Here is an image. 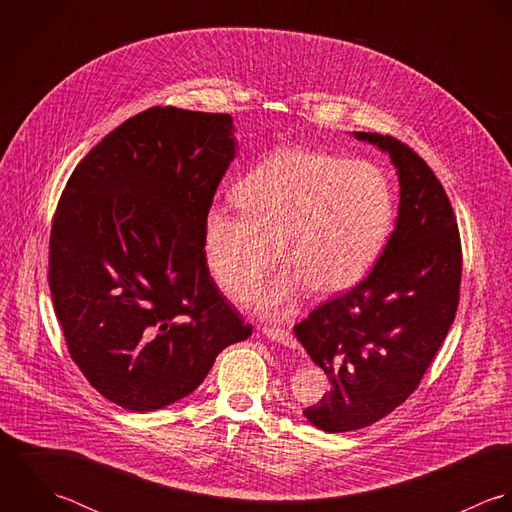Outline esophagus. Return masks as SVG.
Masks as SVG:
<instances>
[{"instance_id":"1","label":"esophagus","mask_w":512,"mask_h":512,"mask_svg":"<svg viewBox=\"0 0 512 512\" xmlns=\"http://www.w3.org/2000/svg\"><path fill=\"white\" fill-rule=\"evenodd\" d=\"M263 332H265V336H267L269 340H273V342H279V344L289 346V348H297V340H295V336H293L289 330H285V328L269 326V328H265Z\"/></svg>"}]
</instances>
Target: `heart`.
<instances>
[{
	"label": "heart",
	"mask_w": 512,
	"mask_h": 512,
	"mask_svg": "<svg viewBox=\"0 0 512 512\" xmlns=\"http://www.w3.org/2000/svg\"><path fill=\"white\" fill-rule=\"evenodd\" d=\"M237 200L243 211L207 209L205 257L217 285L241 295L273 271L281 249L285 271L247 297L263 316H281L307 287L334 295L356 285L394 223L392 186L378 166L299 146L259 162Z\"/></svg>",
	"instance_id": "b5f03b06"
}]
</instances>
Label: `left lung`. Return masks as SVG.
I'll list each match as a JSON object with an SVG mask.
<instances>
[{
    "mask_svg": "<svg viewBox=\"0 0 512 512\" xmlns=\"http://www.w3.org/2000/svg\"><path fill=\"white\" fill-rule=\"evenodd\" d=\"M354 136L390 154L400 207L372 273L295 326L332 384L303 411L328 433L368 427L413 394L455 320L463 267L453 207L425 160L394 136Z\"/></svg>",
    "mask_w": 512,
    "mask_h": 512,
    "instance_id": "8db88e82",
    "label": "left lung"
}]
</instances>
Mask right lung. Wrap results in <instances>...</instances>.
<instances>
[{
  "label": "right lung",
  "mask_w": 512,
  "mask_h": 512,
  "mask_svg": "<svg viewBox=\"0 0 512 512\" xmlns=\"http://www.w3.org/2000/svg\"><path fill=\"white\" fill-rule=\"evenodd\" d=\"M233 118L148 108L75 168L49 239V289L69 354L130 411L192 394L217 354L251 336L213 283L204 221L235 158Z\"/></svg>",
  "instance_id": "obj_1"
}]
</instances>
